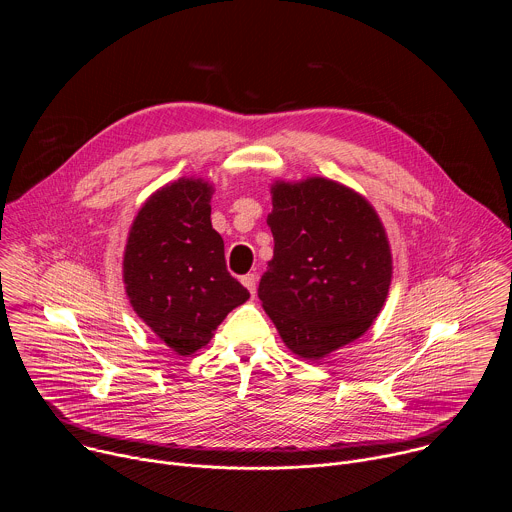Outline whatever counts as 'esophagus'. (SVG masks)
<instances>
[{"mask_svg": "<svg viewBox=\"0 0 512 512\" xmlns=\"http://www.w3.org/2000/svg\"><path fill=\"white\" fill-rule=\"evenodd\" d=\"M241 281H243V285L249 289V294H251V296H255V294H257V275H255V273H247V275H243V277H241Z\"/></svg>", "mask_w": 512, "mask_h": 512, "instance_id": "esophagus-1", "label": "esophagus"}]
</instances>
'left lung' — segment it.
<instances>
[{"label": "left lung", "instance_id": "8db88e82", "mask_svg": "<svg viewBox=\"0 0 512 512\" xmlns=\"http://www.w3.org/2000/svg\"><path fill=\"white\" fill-rule=\"evenodd\" d=\"M271 204L275 247L259 300L291 352L322 360L381 314L393 277L387 231L367 198L322 176L275 180Z\"/></svg>", "mask_w": 512, "mask_h": 512}]
</instances>
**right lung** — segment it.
<instances>
[{
    "instance_id": "1",
    "label": "right lung",
    "mask_w": 512,
    "mask_h": 512,
    "mask_svg": "<svg viewBox=\"0 0 512 512\" xmlns=\"http://www.w3.org/2000/svg\"><path fill=\"white\" fill-rule=\"evenodd\" d=\"M212 184L180 178L137 210L123 253V283L133 312L176 354L210 342L249 291L227 271L223 237L210 223Z\"/></svg>"
}]
</instances>
